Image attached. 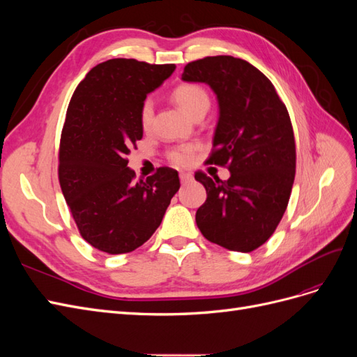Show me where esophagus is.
Segmentation results:
<instances>
[{
  "mask_svg": "<svg viewBox=\"0 0 357 357\" xmlns=\"http://www.w3.org/2000/svg\"><path fill=\"white\" fill-rule=\"evenodd\" d=\"M192 174H189V172H180V181L181 183H189L192 181Z\"/></svg>",
  "mask_w": 357,
  "mask_h": 357,
  "instance_id": "1",
  "label": "esophagus"
}]
</instances>
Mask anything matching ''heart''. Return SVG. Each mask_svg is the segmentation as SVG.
<instances>
[{"mask_svg":"<svg viewBox=\"0 0 357 357\" xmlns=\"http://www.w3.org/2000/svg\"><path fill=\"white\" fill-rule=\"evenodd\" d=\"M172 98L177 102L180 109L185 112L192 119L195 117L201 112H207L210 107V96L201 84L197 83H183L172 91ZM152 117H153V104L152 100H146L142 105V110H139V123L144 131L152 125ZM195 152V146L188 144V146H180L172 149L168 153V159L174 165L185 167L188 165L192 155Z\"/></svg>","mask_w":357,"mask_h":357,"instance_id":"heart-1","label":"heart"}]
</instances>
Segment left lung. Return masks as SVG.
Returning <instances> with one entry per match:
<instances>
[{"instance_id": "left-lung-1", "label": "left lung", "mask_w": 357, "mask_h": 357, "mask_svg": "<svg viewBox=\"0 0 357 357\" xmlns=\"http://www.w3.org/2000/svg\"><path fill=\"white\" fill-rule=\"evenodd\" d=\"M185 82L207 83L219 101L210 164L228 180L198 171L207 190L197 225L208 241L248 253L268 241L282 220L295 180L296 149L286 105L274 84L252 63L234 56L189 62Z\"/></svg>"}]
</instances>
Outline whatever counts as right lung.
<instances>
[{
  "mask_svg": "<svg viewBox=\"0 0 357 357\" xmlns=\"http://www.w3.org/2000/svg\"><path fill=\"white\" fill-rule=\"evenodd\" d=\"M174 63L109 59L74 91L59 146V183L83 240L109 255L143 245L180 188L178 172L162 167L134 181L126 155L143 138L139 110Z\"/></svg>",
  "mask_w": 357,
  "mask_h": 357,
  "instance_id": "right-lung-1",
  "label": "right lung"
}]
</instances>
